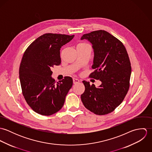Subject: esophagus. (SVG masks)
<instances>
[{
    "label": "esophagus",
    "instance_id": "esophagus-1",
    "mask_svg": "<svg viewBox=\"0 0 152 152\" xmlns=\"http://www.w3.org/2000/svg\"><path fill=\"white\" fill-rule=\"evenodd\" d=\"M79 82H80V80H78V79H77V78H73V83H74V84H76L78 83Z\"/></svg>",
    "mask_w": 152,
    "mask_h": 152
}]
</instances>
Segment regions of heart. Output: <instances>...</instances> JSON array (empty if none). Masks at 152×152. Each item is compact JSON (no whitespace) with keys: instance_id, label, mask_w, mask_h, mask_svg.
<instances>
[{"instance_id":"heart-1","label":"heart","mask_w":152,"mask_h":152,"mask_svg":"<svg viewBox=\"0 0 152 152\" xmlns=\"http://www.w3.org/2000/svg\"><path fill=\"white\" fill-rule=\"evenodd\" d=\"M88 45L89 44H88L82 43L79 44L77 47H84V46H86V45Z\"/></svg>"}]
</instances>
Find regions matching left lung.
Returning <instances> with one entry per match:
<instances>
[{
  "mask_svg": "<svg viewBox=\"0 0 152 152\" xmlns=\"http://www.w3.org/2000/svg\"><path fill=\"white\" fill-rule=\"evenodd\" d=\"M92 44L94 69L89 77L99 80L98 88L84 81L85 91L81 95L84 107L98 115L113 112L124 101L130 86L131 66L125 47L117 38L105 30L84 34Z\"/></svg>",
  "mask_w": 152,
  "mask_h": 152,
  "instance_id": "1",
  "label": "left lung"
}]
</instances>
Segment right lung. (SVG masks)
<instances>
[{
  "mask_svg": "<svg viewBox=\"0 0 152 152\" xmlns=\"http://www.w3.org/2000/svg\"><path fill=\"white\" fill-rule=\"evenodd\" d=\"M74 37L45 33L30 44L23 54L19 68L22 94L30 107L40 115L49 116L60 110L72 86L70 77L56 83L51 69L61 64L60 48Z\"/></svg>",
  "mask_w": 152,
  "mask_h": 152,
  "instance_id": "obj_1",
  "label": "right lung"
}]
</instances>
